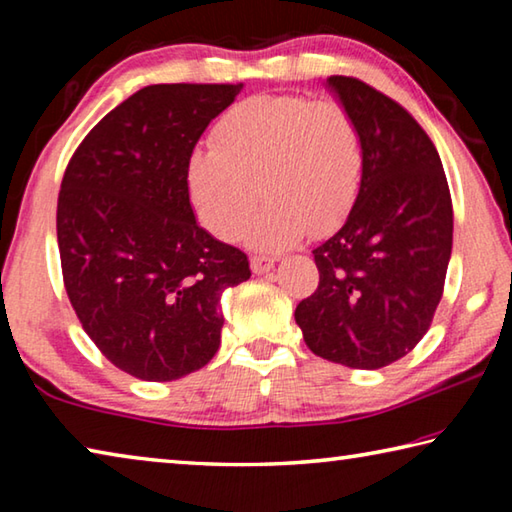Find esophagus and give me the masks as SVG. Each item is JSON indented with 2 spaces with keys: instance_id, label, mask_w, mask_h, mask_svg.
<instances>
[{
  "instance_id": "esophagus-1",
  "label": "esophagus",
  "mask_w": 512,
  "mask_h": 512,
  "mask_svg": "<svg viewBox=\"0 0 512 512\" xmlns=\"http://www.w3.org/2000/svg\"><path fill=\"white\" fill-rule=\"evenodd\" d=\"M273 266H275V259L273 257H262V255L250 257V268H253L255 275H264V273L271 271Z\"/></svg>"
}]
</instances>
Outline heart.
<instances>
[{
	"mask_svg": "<svg viewBox=\"0 0 512 512\" xmlns=\"http://www.w3.org/2000/svg\"><path fill=\"white\" fill-rule=\"evenodd\" d=\"M361 176V131L343 103L259 94L219 121L214 146L192 153L187 185L198 219L223 241L241 235L259 194L266 196L246 241L280 253L307 232L325 237L339 228Z\"/></svg>",
	"mask_w": 512,
	"mask_h": 512,
	"instance_id": "1",
	"label": "heart"
}]
</instances>
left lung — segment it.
<instances>
[{"mask_svg": "<svg viewBox=\"0 0 512 512\" xmlns=\"http://www.w3.org/2000/svg\"><path fill=\"white\" fill-rule=\"evenodd\" d=\"M327 88L359 124L363 176L343 228L314 250L320 282L296 323L318 357L377 370L420 343L443 298L452 196L436 146L400 103L350 76Z\"/></svg>", "mask_w": 512, "mask_h": 512, "instance_id": "1", "label": "left lung"}]
</instances>
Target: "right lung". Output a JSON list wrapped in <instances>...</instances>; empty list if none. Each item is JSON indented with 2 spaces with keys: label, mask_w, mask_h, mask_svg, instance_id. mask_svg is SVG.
Returning a JSON list of instances; mask_svg holds the SVG:
<instances>
[{
  "label": "right lung",
  "mask_w": 512,
  "mask_h": 512,
  "mask_svg": "<svg viewBox=\"0 0 512 512\" xmlns=\"http://www.w3.org/2000/svg\"><path fill=\"white\" fill-rule=\"evenodd\" d=\"M244 85H149L110 110L69 160L56 230L69 302L110 363L144 381L189 375L221 345V293L248 257L198 225L187 169Z\"/></svg>",
  "instance_id": "right-lung-1"
}]
</instances>
